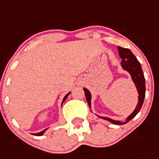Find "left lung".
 Returning <instances> with one entry per match:
<instances>
[{
    "instance_id": "8db88e82",
    "label": "left lung",
    "mask_w": 159,
    "mask_h": 159,
    "mask_svg": "<svg viewBox=\"0 0 159 159\" xmlns=\"http://www.w3.org/2000/svg\"><path fill=\"white\" fill-rule=\"evenodd\" d=\"M118 52H119V56H121V59H122L121 63V66H122V68L125 70H127L131 75L132 79H133V82L135 83V85H136V89H137L138 93H139L138 103L136 107V109L127 118L126 121H125V122H121L120 121H115V120L109 118H106V117L98 116V115L97 116L103 118V119L107 120V121H110V122L113 123L115 125H124L125 123L129 122L131 119H133L137 115L140 110L141 109L143 100H144L146 88H145V78L144 76H143L141 65H140V62L137 60L136 56L133 54V52L129 48H124L118 46ZM84 91L89 106V107H91V93L85 88H84Z\"/></svg>"
}]
</instances>
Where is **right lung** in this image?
<instances>
[{
  "label": "right lung",
  "instance_id": "add662e5",
  "mask_svg": "<svg viewBox=\"0 0 159 159\" xmlns=\"http://www.w3.org/2000/svg\"><path fill=\"white\" fill-rule=\"evenodd\" d=\"M70 93H68V94H66V96H64V98H63V102H62V104H63V102H64L65 100H66V98H67V96H69V94H70ZM61 106H62V105H61ZM46 129L43 130V131L40 132V133H34V135H35V136H41V135H43V133H44V132L46 131Z\"/></svg>",
  "mask_w": 159,
  "mask_h": 159
}]
</instances>
